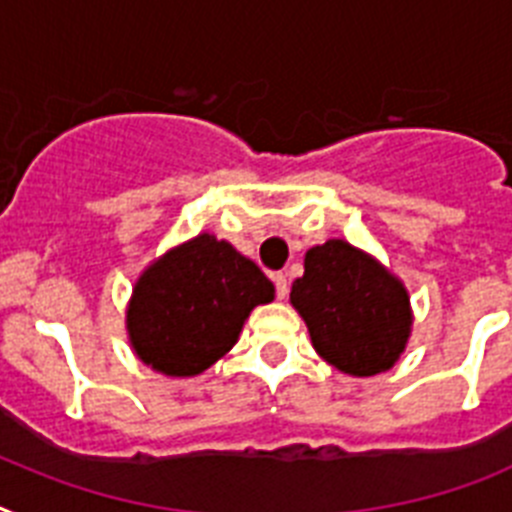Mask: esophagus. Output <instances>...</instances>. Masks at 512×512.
<instances>
[{
	"instance_id": "obj_1",
	"label": "esophagus",
	"mask_w": 512,
	"mask_h": 512,
	"mask_svg": "<svg viewBox=\"0 0 512 512\" xmlns=\"http://www.w3.org/2000/svg\"><path fill=\"white\" fill-rule=\"evenodd\" d=\"M273 283H275V296L278 299H286L288 296V278L283 273H273Z\"/></svg>"
}]
</instances>
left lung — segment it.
I'll list each match as a JSON object with an SVG mask.
<instances>
[{"label": "left lung", "instance_id": "obj_1", "mask_svg": "<svg viewBox=\"0 0 512 512\" xmlns=\"http://www.w3.org/2000/svg\"><path fill=\"white\" fill-rule=\"evenodd\" d=\"M291 304L324 361L350 376L389 371L412 330L407 288L381 262L342 239L311 247Z\"/></svg>", "mask_w": 512, "mask_h": 512}]
</instances>
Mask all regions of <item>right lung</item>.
<instances>
[{
    "label": "right lung",
    "instance_id": "1",
    "mask_svg": "<svg viewBox=\"0 0 512 512\" xmlns=\"http://www.w3.org/2000/svg\"><path fill=\"white\" fill-rule=\"evenodd\" d=\"M273 283L229 242L198 234L141 273L126 311L131 348L164 376H198L224 358Z\"/></svg>",
    "mask_w": 512,
    "mask_h": 512
}]
</instances>
